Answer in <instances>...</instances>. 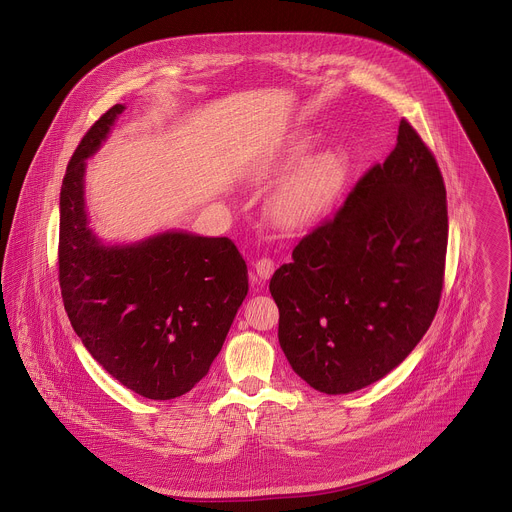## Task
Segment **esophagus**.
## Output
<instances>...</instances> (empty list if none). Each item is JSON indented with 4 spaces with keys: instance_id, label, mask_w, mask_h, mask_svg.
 <instances>
[{
    "instance_id": "34e87169",
    "label": "esophagus",
    "mask_w": 512,
    "mask_h": 512,
    "mask_svg": "<svg viewBox=\"0 0 512 512\" xmlns=\"http://www.w3.org/2000/svg\"><path fill=\"white\" fill-rule=\"evenodd\" d=\"M254 270H256V274H258L262 280H268V278L274 274L276 264H274L272 258H260V260H256Z\"/></svg>"
}]
</instances>
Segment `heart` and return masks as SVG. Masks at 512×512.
Segmentation results:
<instances>
[{"instance_id": "heart-1", "label": "heart", "mask_w": 512, "mask_h": 512, "mask_svg": "<svg viewBox=\"0 0 512 512\" xmlns=\"http://www.w3.org/2000/svg\"><path fill=\"white\" fill-rule=\"evenodd\" d=\"M311 149V136L299 138L286 155V167L299 163ZM349 173L343 151L329 149L299 165L274 195L270 217L282 230L295 232L321 219L341 193Z\"/></svg>"}]
</instances>
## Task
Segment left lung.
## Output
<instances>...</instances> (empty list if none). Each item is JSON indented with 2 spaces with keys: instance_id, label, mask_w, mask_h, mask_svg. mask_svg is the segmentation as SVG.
<instances>
[{
  "instance_id": "obj_1",
  "label": "left lung",
  "mask_w": 512,
  "mask_h": 512,
  "mask_svg": "<svg viewBox=\"0 0 512 512\" xmlns=\"http://www.w3.org/2000/svg\"><path fill=\"white\" fill-rule=\"evenodd\" d=\"M445 252L438 161L402 118L384 163L366 171L335 217L305 234L270 280L293 370L325 394L386 376L436 317Z\"/></svg>"
}]
</instances>
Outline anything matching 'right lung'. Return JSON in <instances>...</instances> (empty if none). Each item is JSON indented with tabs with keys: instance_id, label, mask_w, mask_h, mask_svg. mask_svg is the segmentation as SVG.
Masks as SVG:
<instances>
[{
	"instance_id": "1",
	"label": "right lung",
	"mask_w": 512,
	"mask_h": 512,
	"mask_svg": "<svg viewBox=\"0 0 512 512\" xmlns=\"http://www.w3.org/2000/svg\"><path fill=\"white\" fill-rule=\"evenodd\" d=\"M124 106L84 134L61 187L59 284L76 335L98 365L151 400L189 392L219 355L248 293V270L228 238L163 232L104 246L84 211V159Z\"/></svg>"
}]
</instances>
